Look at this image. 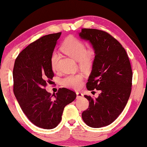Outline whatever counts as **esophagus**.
<instances>
[{"label": "esophagus", "mask_w": 147, "mask_h": 147, "mask_svg": "<svg viewBox=\"0 0 147 147\" xmlns=\"http://www.w3.org/2000/svg\"><path fill=\"white\" fill-rule=\"evenodd\" d=\"M76 95H77L78 97H82L83 96L82 93L80 92V91H77V92H76Z\"/></svg>", "instance_id": "esophagus-1"}]
</instances>
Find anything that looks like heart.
Masks as SVG:
<instances>
[{
    "mask_svg": "<svg viewBox=\"0 0 147 147\" xmlns=\"http://www.w3.org/2000/svg\"><path fill=\"white\" fill-rule=\"evenodd\" d=\"M62 51L65 54L78 61L79 65L84 69H88L92 64L95 56V50L92 48L87 49L84 42L78 38L69 36L63 42ZM58 56L56 52H53L51 56L50 63L53 70H56L58 67ZM84 77L82 74H71L65 76L61 80L63 86L70 89H78L82 85Z\"/></svg>",
    "mask_w": 147,
    "mask_h": 147,
    "instance_id": "heart-1",
    "label": "heart"
}]
</instances>
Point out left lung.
<instances>
[{"mask_svg": "<svg viewBox=\"0 0 147 147\" xmlns=\"http://www.w3.org/2000/svg\"><path fill=\"white\" fill-rule=\"evenodd\" d=\"M78 34L91 44L95 52L87 89L100 91L97 98L84 95L89 105L82 113V119L93 128L107 126L121 113L130 96L133 78L130 61L122 45L106 32L84 28Z\"/></svg>", "mask_w": 147, "mask_h": 147, "instance_id": "obj_1", "label": "left lung"}]
</instances>
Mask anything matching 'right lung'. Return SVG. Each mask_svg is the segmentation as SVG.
<instances>
[{"label": "right lung", "mask_w": 147, "mask_h": 147, "mask_svg": "<svg viewBox=\"0 0 147 147\" xmlns=\"http://www.w3.org/2000/svg\"><path fill=\"white\" fill-rule=\"evenodd\" d=\"M61 32L36 40L17 57L13 69L14 93L21 109L36 126L45 129L57 127L64 107L76 98L69 89L59 88L52 95L44 88L54 76L50 59Z\"/></svg>", "instance_id": "obj_1"}]
</instances>
